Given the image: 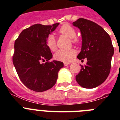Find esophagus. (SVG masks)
<instances>
[{
	"instance_id": "1",
	"label": "esophagus",
	"mask_w": 120,
	"mask_h": 120,
	"mask_svg": "<svg viewBox=\"0 0 120 120\" xmlns=\"http://www.w3.org/2000/svg\"><path fill=\"white\" fill-rule=\"evenodd\" d=\"M64 65H65V66H67V65H69V63H68V62H64Z\"/></svg>"
}]
</instances>
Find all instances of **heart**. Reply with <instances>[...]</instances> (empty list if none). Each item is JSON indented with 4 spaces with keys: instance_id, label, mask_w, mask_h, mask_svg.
<instances>
[{
    "instance_id": "heart-1",
    "label": "heart",
    "mask_w": 120,
    "mask_h": 120,
    "mask_svg": "<svg viewBox=\"0 0 120 120\" xmlns=\"http://www.w3.org/2000/svg\"><path fill=\"white\" fill-rule=\"evenodd\" d=\"M59 32L61 34L65 35L71 40L73 43H78L79 38L76 37V31L74 27L68 24H64L59 29ZM46 44L50 50L55 51L56 49V40L53 35H50L46 40ZM76 55V52L73 49L68 50H59L54 55V58L56 60L62 62H68L71 60Z\"/></svg>"
}]
</instances>
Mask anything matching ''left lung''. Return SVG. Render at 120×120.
<instances>
[{
  "label": "left lung",
  "instance_id": "8db88e82",
  "mask_svg": "<svg viewBox=\"0 0 120 120\" xmlns=\"http://www.w3.org/2000/svg\"><path fill=\"white\" fill-rule=\"evenodd\" d=\"M73 25L79 29L82 35L80 60L87 59L86 65H81L76 80L82 87L94 88L103 83L109 76L114 49L111 37L97 23L80 18Z\"/></svg>",
  "mask_w": 120,
  "mask_h": 120
}]
</instances>
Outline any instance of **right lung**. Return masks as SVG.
<instances>
[{"label":"right lung","mask_w":120,"mask_h":120,"mask_svg":"<svg viewBox=\"0 0 120 120\" xmlns=\"http://www.w3.org/2000/svg\"><path fill=\"white\" fill-rule=\"evenodd\" d=\"M59 23L52 26L36 24L23 30L14 43L12 61L19 78L23 84L36 92L52 88L56 82L63 62H49L53 55L46 40L56 29ZM47 61L41 64V60Z\"/></svg>","instance_id":"obj_1"}]
</instances>
